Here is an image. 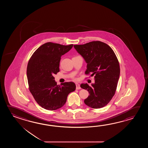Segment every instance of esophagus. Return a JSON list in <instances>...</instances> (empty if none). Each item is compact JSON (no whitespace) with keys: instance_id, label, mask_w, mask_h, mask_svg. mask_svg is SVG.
<instances>
[{"instance_id":"esophagus-1","label":"esophagus","mask_w":148,"mask_h":148,"mask_svg":"<svg viewBox=\"0 0 148 148\" xmlns=\"http://www.w3.org/2000/svg\"><path fill=\"white\" fill-rule=\"evenodd\" d=\"M81 89V87H80V85L78 84H76V89L79 90V89Z\"/></svg>"}]
</instances>
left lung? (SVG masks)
I'll return each mask as SVG.
<instances>
[{"label":"left lung","mask_w":148,"mask_h":148,"mask_svg":"<svg viewBox=\"0 0 148 148\" xmlns=\"http://www.w3.org/2000/svg\"><path fill=\"white\" fill-rule=\"evenodd\" d=\"M75 50L84 58L87 65L85 74L95 75V84L80 85L89 96L84 103L92 108H99L108 104L115 94L120 77L119 60L112 49L101 41L75 45Z\"/></svg>","instance_id":"obj_1"}]
</instances>
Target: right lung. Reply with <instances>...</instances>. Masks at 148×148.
<instances>
[{
	"instance_id": "right-lung-1",
	"label": "right lung",
	"mask_w": 148,
	"mask_h": 148,
	"mask_svg": "<svg viewBox=\"0 0 148 148\" xmlns=\"http://www.w3.org/2000/svg\"><path fill=\"white\" fill-rule=\"evenodd\" d=\"M52 42L42 45L32 54L27 67L28 88L35 101L47 110L62 107L68 95L75 91V84L66 82L57 85L53 75L60 71L61 56L73 47Z\"/></svg>"
}]
</instances>
